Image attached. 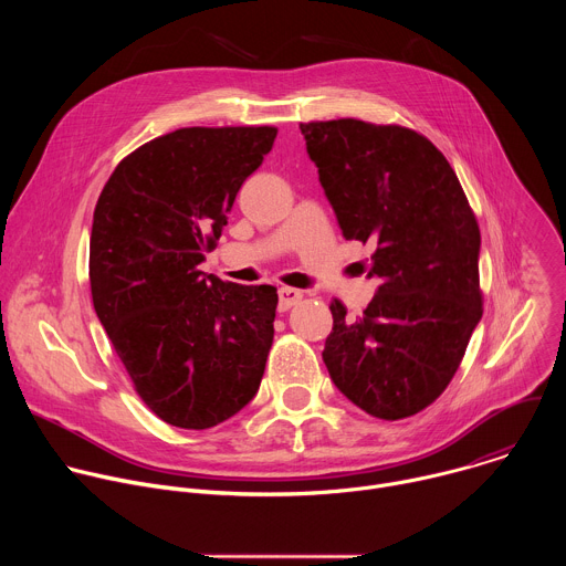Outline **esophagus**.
Segmentation results:
<instances>
[{
	"mask_svg": "<svg viewBox=\"0 0 566 566\" xmlns=\"http://www.w3.org/2000/svg\"><path fill=\"white\" fill-rule=\"evenodd\" d=\"M277 295H280V311H289L291 306L302 302V291H297V289L284 286V289H280Z\"/></svg>",
	"mask_w": 566,
	"mask_h": 566,
	"instance_id": "obj_1",
	"label": "esophagus"
}]
</instances>
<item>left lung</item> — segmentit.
Instances as JSON below:
<instances>
[{
    "label": "left lung",
    "instance_id": "8db88e82",
    "mask_svg": "<svg viewBox=\"0 0 566 566\" xmlns=\"http://www.w3.org/2000/svg\"><path fill=\"white\" fill-rule=\"evenodd\" d=\"M300 129L345 239L376 244L367 277L380 280L360 317L332 302L322 360L354 406L408 419L443 394L483 313L474 212L415 129L356 118Z\"/></svg>",
    "mask_w": 566,
    "mask_h": 566
}]
</instances>
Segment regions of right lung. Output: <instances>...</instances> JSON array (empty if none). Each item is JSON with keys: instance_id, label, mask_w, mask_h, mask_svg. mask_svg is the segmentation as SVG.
Wrapping results in <instances>:
<instances>
[{"instance_id": "obj_1", "label": "right lung", "mask_w": 566, "mask_h": 566, "mask_svg": "<svg viewBox=\"0 0 566 566\" xmlns=\"http://www.w3.org/2000/svg\"><path fill=\"white\" fill-rule=\"evenodd\" d=\"M275 127H184L125 156L92 226L94 308L136 394L166 423L208 430L260 389L277 289L199 271Z\"/></svg>"}]
</instances>
